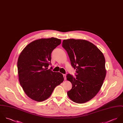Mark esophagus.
<instances>
[{
  "label": "esophagus",
  "instance_id": "1",
  "mask_svg": "<svg viewBox=\"0 0 123 123\" xmlns=\"http://www.w3.org/2000/svg\"><path fill=\"white\" fill-rule=\"evenodd\" d=\"M63 76L64 77V80H66V74H63Z\"/></svg>",
  "mask_w": 123,
  "mask_h": 123
}]
</instances>
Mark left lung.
<instances>
[{
  "instance_id": "left-lung-1",
  "label": "left lung",
  "mask_w": 123,
  "mask_h": 123,
  "mask_svg": "<svg viewBox=\"0 0 123 123\" xmlns=\"http://www.w3.org/2000/svg\"><path fill=\"white\" fill-rule=\"evenodd\" d=\"M62 47L76 70L75 77L67 75L72 85L68 95L75 103H86L95 97L103 84L106 75L104 55L95 45L85 40H64Z\"/></svg>"
}]
</instances>
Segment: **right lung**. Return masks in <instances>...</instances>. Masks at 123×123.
Wrapping results in <instances>:
<instances>
[{"label":"right lung","instance_id":"obj_1","mask_svg":"<svg viewBox=\"0 0 123 123\" xmlns=\"http://www.w3.org/2000/svg\"><path fill=\"white\" fill-rule=\"evenodd\" d=\"M55 37L42 38L27 45L20 54L17 67L20 84L26 95L41 102L51 95L55 88L64 81L63 74L48 69L51 53L61 44Z\"/></svg>","mask_w":123,"mask_h":123}]
</instances>
